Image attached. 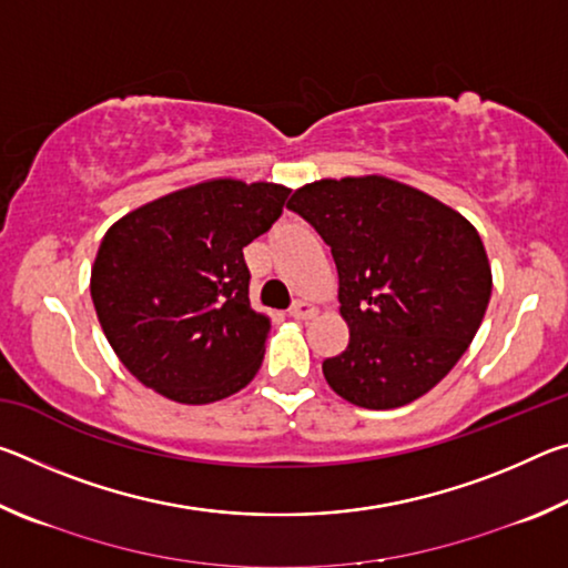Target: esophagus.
<instances>
[{
	"label": "esophagus",
	"instance_id": "34e87169",
	"mask_svg": "<svg viewBox=\"0 0 568 568\" xmlns=\"http://www.w3.org/2000/svg\"><path fill=\"white\" fill-rule=\"evenodd\" d=\"M293 315V318H297V321H307V318H313L315 313V305H311V303H305V301H295L293 305H291V311H287Z\"/></svg>",
	"mask_w": 568,
	"mask_h": 568
}]
</instances>
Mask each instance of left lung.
<instances>
[{
    "mask_svg": "<svg viewBox=\"0 0 568 568\" xmlns=\"http://www.w3.org/2000/svg\"><path fill=\"white\" fill-rule=\"evenodd\" d=\"M301 215L338 267L348 348L323 361L341 398L388 410L420 398L474 341L491 297L476 227L426 192L388 178L321 180L295 190Z\"/></svg>",
    "mask_w": 568,
    "mask_h": 568,
    "instance_id": "8db88e82",
    "label": "left lung"
}]
</instances>
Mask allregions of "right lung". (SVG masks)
<instances>
[{"instance_id": "add662e5", "label": "right lung", "mask_w": 568, "mask_h": 568, "mask_svg": "<svg viewBox=\"0 0 568 568\" xmlns=\"http://www.w3.org/2000/svg\"><path fill=\"white\" fill-rule=\"evenodd\" d=\"M291 190L210 180L118 220L92 267L104 335L142 386L187 406L255 378L271 321L250 307L243 247L267 233Z\"/></svg>"}]
</instances>
